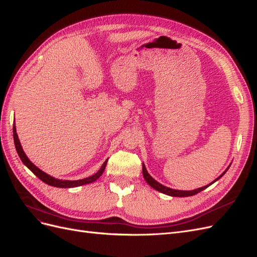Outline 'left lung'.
<instances>
[{"mask_svg": "<svg viewBox=\"0 0 257 257\" xmlns=\"http://www.w3.org/2000/svg\"><path fill=\"white\" fill-rule=\"evenodd\" d=\"M228 168H229V166L227 167V169L225 170V172H224L220 177H217L213 182H215L216 180H219V179H220L225 173L227 172ZM143 175H144L145 180L147 181L148 184H149V185L151 186V188H153L154 190H157V191H159V192H161V193H163V194H166V195L174 196V197H188V196H193V195H195V194H197V193H199V192H201V191H204L205 189L208 188L209 185H211V184L213 183V182H211V183L208 184V185L203 186V188L195 189V190H192V191H180V190H174V189L167 188V186L159 183L157 180H154V179H153L149 174H148L145 164H143Z\"/></svg>", "mask_w": 257, "mask_h": 257, "instance_id": "8db88e82", "label": "left lung"}]
</instances>
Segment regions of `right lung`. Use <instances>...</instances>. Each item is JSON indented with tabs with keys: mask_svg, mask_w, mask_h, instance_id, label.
I'll return each mask as SVG.
<instances>
[{
	"mask_svg": "<svg viewBox=\"0 0 257 257\" xmlns=\"http://www.w3.org/2000/svg\"><path fill=\"white\" fill-rule=\"evenodd\" d=\"M13 132H14V142H15V147H16V150H17V153L19 155V158L21 159L22 163L25 164L31 172H32L36 177H38L41 179V180L45 183H47L51 186H56V188H75V186H80V185H84V184H89V183H92L94 182L95 180H97V179L102 176V174L104 173L105 170V167L107 165V161L106 160L104 162V164L102 165V167L99 168L98 172L96 174H94L91 177H88V178H84V179H81V180H75V181H71V180H59V179H56L53 178L49 175H47L46 173H44L43 170H41L38 167H36L32 162H31L28 157L26 155L25 151H23L22 147H21V144L19 142V138H18V135H17V132H16V126H15L14 124V127H13Z\"/></svg>",
	"mask_w": 257,
	"mask_h": 257,
	"instance_id": "right-lung-1",
	"label": "right lung"
}]
</instances>
